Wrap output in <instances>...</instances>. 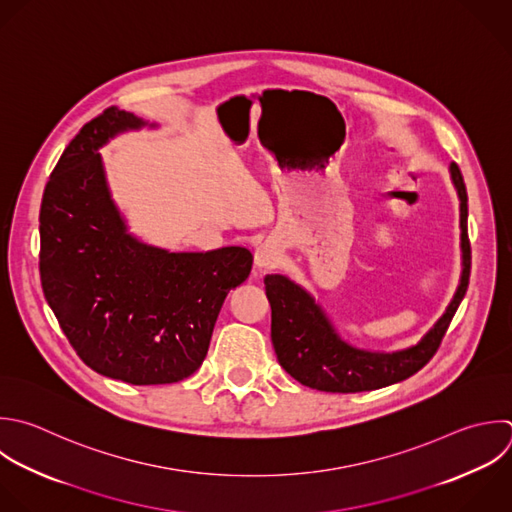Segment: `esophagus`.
<instances>
[{
    "instance_id": "1",
    "label": "esophagus",
    "mask_w": 512,
    "mask_h": 512,
    "mask_svg": "<svg viewBox=\"0 0 512 512\" xmlns=\"http://www.w3.org/2000/svg\"><path fill=\"white\" fill-rule=\"evenodd\" d=\"M280 248L274 244V242H262L260 246H256V252H254V260H256V266L260 268H266V266H274L278 260H280Z\"/></svg>"
}]
</instances>
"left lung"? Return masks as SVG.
I'll return each instance as SVG.
<instances>
[{
    "instance_id": "8db88e82",
    "label": "left lung",
    "mask_w": 512,
    "mask_h": 512,
    "mask_svg": "<svg viewBox=\"0 0 512 512\" xmlns=\"http://www.w3.org/2000/svg\"><path fill=\"white\" fill-rule=\"evenodd\" d=\"M450 176L460 198L462 276L452 302L434 328L412 348L398 352H366L342 342L324 312L294 282L280 274L264 278L272 308V344L280 366L300 384L324 392H364L400 382L418 372L438 350L450 320L466 294L470 278L468 198L460 168L452 162Z\"/></svg>"
}]
</instances>
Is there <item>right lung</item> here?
<instances>
[{"mask_svg": "<svg viewBox=\"0 0 512 512\" xmlns=\"http://www.w3.org/2000/svg\"><path fill=\"white\" fill-rule=\"evenodd\" d=\"M140 126L112 106L64 150L40 208V278L76 354L108 378L144 386L180 382L202 366L228 292L250 276L252 252L176 254L126 232L98 148Z\"/></svg>", "mask_w": 512, "mask_h": 512, "instance_id": "right-lung-1", "label": "right lung"}]
</instances>
